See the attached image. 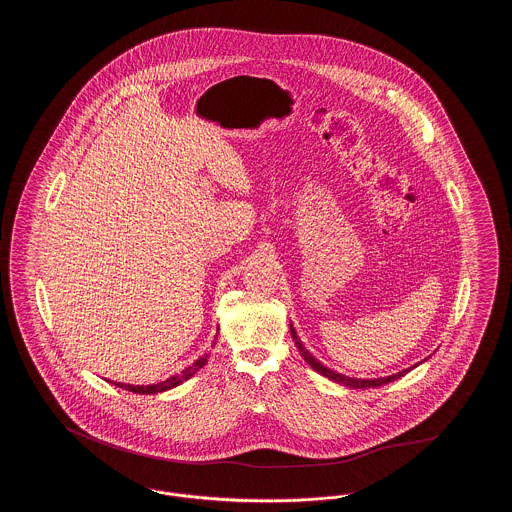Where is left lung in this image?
Here are the masks:
<instances>
[{"label": "left lung", "instance_id": "obj_1", "mask_svg": "<svg viewBox=\"0 0 512 512\" xmlns=\"http://www.w3.org/2000/svg\"><path fill=\"white\" fill-rule=\"evenodd\" d=\"M290 332H292V338L295 340V345H297V349H299V353H301V357L305 359V363H309V366L313 368V370H317L318 374H322V376H326L328 380H332V382H338L341 386H347V388H353V390H363V388H378V386H384V384H390L393 380H397V378H401V376H405L409 370H413V368H405V370H401V372H397V374H391V376H386V378H370V380H361V378H349V376H343L340 372H336V370H332V368H328V366L322 365L320 361H317L311 353H309V349H305V345L301 343L299 340V336H297V332L293 330L292 324H290Z\"/></svg>", "mask_w": 512, "mask_h": 512}]
</instances>
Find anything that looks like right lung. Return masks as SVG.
I'll use <instances>...</instances> for the list:
<instances>
[{
  "label": "right lung",
  "mask_w": 512,
  "mask_h": 512,
  "mask_svg": "<svg viewBox=\"0 0 512 512\" xmlns=\"http://www.w3.org/2000/svg\"><path fill=\"white\" fill-rule=\"evenodd\" d=\"M207 359H209V353L203 355V357H199L194 365L184 368L180 374H174V376L167 378L165 382H159V384H149V386H132V384H121V382H111V384H115V386H119V388H124L126 391H132V393H146V395L161 393V391L172 390V388L180 386L182 382L190 380L195 372H199L203 366L207 365ZM107 382H109V380H107Z\"/></svg>",
  "instance_id": "right-lung-1"
}]
</instances>
